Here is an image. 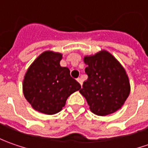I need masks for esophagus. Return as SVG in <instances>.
<instances>
[{"instance_id": "1", "label": "esophagus", "mask_w": 148, "mask_h": 148, "mask_svg": "<svg viewBox=\"0 0 148 148\" xmlns=\"http://www.w3.org/2000/svg\"><path fill=\"white\" fill-rule=\"evenodd\" d=\"M77 81L78 82L80 83V85H81V86L82 85V78H80V77H79V78H77Z\"/></svg>"}]
</instances>
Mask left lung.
Here are the masks:
<instances>
[{
    "label": "left lung",
    "mask_w": 148,
    "mask_h": 148,
    "mask_svg": "<svg viewBox=\"0 0 148 148\" xmlns=\"http://www.w3.org/2000/svg\"><path fill=\"white\" fill-rule=\"evenodd\" d=\"M88 78L80 93L86 98L90 110L105 116L121 108L130 93L126 71L116 58L107 51L84 58Z\"/></svg>",
    "instance_id": "left-lung-1"
}]
</instances>
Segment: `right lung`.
<instances>
[{"label":"right lung","instance_id":"right-lung-1","mask_svg":"<svg viewBox=\"0 0 148 148\" xmlns=\"http://www.w3.org/2000/svg\"><path fill=\"white\" fill-rule=\"evenodd\" d=\"M62 54L46 51L39 55L26 72L23 92L32 107L46 114L62 110L66 99L81 89L67 67L60 66Z\"/></svg>","mask_w":148,"mask_h":148}]
</instances>
